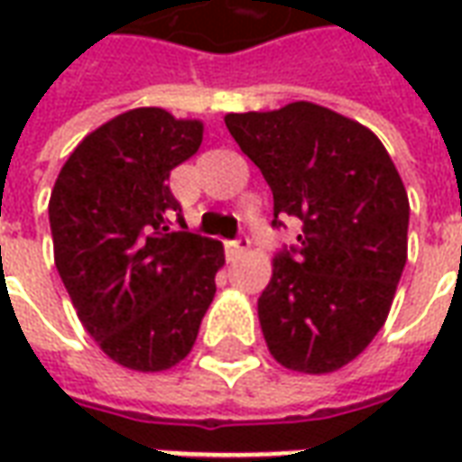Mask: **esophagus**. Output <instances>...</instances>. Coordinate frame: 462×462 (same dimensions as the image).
Returning a JSON list of instances; mask_svg holds the SVG:
<instances>
[{"instance_id":"esophagus-1","label":"esophagus","mask_w":462,"mask_h":462,"mask_svg":"<svg viewBox=\"0 0 462 462\" xmlns=\"http://www.w3.org/2000/svg\"><path fill=\"white\" fill-rule=\"evenodd\" d=\"M247 250H250V240L247 237H237V240L227 242V260H240Z\"/></svg>"}]
</instances>
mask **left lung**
Here are the masks:
<instances>
[{
  "mask_svg": "<svg viewBox=\"0 0 462 462\" xmlns=\"http://www.w3.org/2000/svg\"><path fill=\"white\" fill-rule=\"evenodd\" d=\"M225 125L270 185L274 225L301 220L300 245L272 260L257 301L267 348L290 371H339L396 297L408 257L403 180L376 133L311 101L227 114Z\"/></svg>",
  "mask_w": 462,
  "mask_h": 462,
  "instance_id": "left-lung-1",
  "label": "left lung"
}]
</instances>
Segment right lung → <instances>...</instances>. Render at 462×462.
<instances>
[{
	"label": "right lung",
	"instance_id": "right-lung-1",
	"mask_svg": "<svg viewBox=\"0 0 462 462\" xmlns=\"http://www.w3.org/2000/svg\"><path fill=\"white\" fill-rule=\"evenodd\" d=\"M202 131L198 118L131 108L76 145L51 190L59 277L98 348L131 371H168L190 354L225 264L222 242L185 230L168 188Z\"/></svg>",
	"mask_w": 462,
	"mask_h": 462
}]
</instances>
